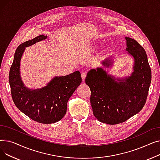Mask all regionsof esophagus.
Wrapping results in <instances>:
<instances>
[{
	"label": "esophagus",
	"mask_w": 160,
	"mask_h": 160,
	"mask_svg": "<svg viewBox=\"0 0 160 160\" xmlns=\"http://www.w3.org/2000/svg\"><path fill=\"white\" fill-rule=\"evenodd\" d=\"M81 77H82V80H83V81H84V80H85V79H86V72H82V74H81Z\"/></svg>",
	"instance_id": "esophagus-1"
}]
</instances>
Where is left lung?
Segmentation results:
<instances>
[{
  "instance_id": "obj_1",
  "label": "left lung",
  "mask_w": 160,
  "mask_h": 160,
  "mask_svg": "<svg viewBox=\"0 0 160 160\" xmlns=\"http://www.w3.org/2000/svg\"><path fill=\"white\" fill-rule=\"evenodd\" d=\"M125 39L126 50L134 60L133 71L130 77L115 78L98 67L91 69L86 78L91 89L93 115L100 122L108 124L123 122L139 113L146 102L151 82V70L145 49L136 40L128 37ZM102 63L109 67L113 62L108 58Z\"/></svg>"
}]
</instances>
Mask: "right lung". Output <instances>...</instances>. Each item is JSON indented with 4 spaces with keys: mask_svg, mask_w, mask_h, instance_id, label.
Here are the masks:
<instances>
[{
    "mask_svg": "<svg viewBox=\"0 0 160 160\" xmlns=\"http://www.w3.org/2000/svg\"><path fill=\"white\" fill-rule=\"evenodd\" d=\"M40 35L21 44L16 49L9 73V82L13 101L19 110L32 120L50 124L61 120L67 112V105L80 83L78 71L63 77H55L47 86L30 89L25 87L20 75V62L25 48L45 39Z\"/></svg>",
    "mask_w": 160,
    "mask_h": 160,
    "instance_id": "1",
    "label": "right lung"
}]
</instances>
